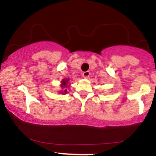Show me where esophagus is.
<instances>
[{
  "mask_svg": "<svg viewBox=\"0 0 156 156\" xmlns=\"http://www.w3.org/2000/svg\"><path fill=\"white\" fill-rule=\"evenodd\" d=\"M89 75H90V72L89 71H85V72H83V76L84 78H86V79L89 78Z\"/></svg>",
  "mask_w": 156,
  "mask_h": 156,
  "instance_id": "obj_1",
  "label": "esophagus"
}]
</instances>
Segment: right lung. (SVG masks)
I'll use <instances>...</instances> for the list:
<instances>
[{
	"label": "right lung",
	"instance_id": "right-lung-1",
	"mask_svg": "<svg viewBox=\"0 0 156 156\" xmlns=\"http://www.w3.org/2000/svg\"><path fill=\"white\" fill-rule=\"evenodd\" d=\"M68 81H69V78L68 79H64L63 80H62V86H61V87H62V89H63L62 91H61L60 92L62 93V94H65L67 93V89L68 88Z\"/></svg>",
	"mask_w": 156,
	"mask_h": 156
}]
</instances>
